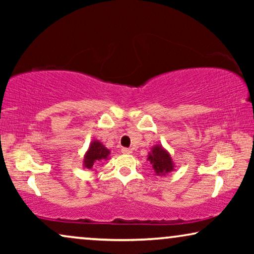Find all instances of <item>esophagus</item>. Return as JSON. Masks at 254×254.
Segmentation results:
<instances>
[{"label": "esophagus", "instance_id": "1", "mask_svg": "<svg viewBox=\"0 0 254 254\" xmlns=\"http://www.w3.org/2000/svg\"><path fill=\"white\" fill-rule=\"evenodd\" d=\"M121 152L125 155H130L133 151H131V149H129V148H123L121 149Z\"/></svg>", "mask_w": 254, "mask_h": 254}]
</instances>
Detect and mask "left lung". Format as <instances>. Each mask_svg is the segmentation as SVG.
<instances>
[{"mask_svg":"<svg viewBox=\"0 0 254 254\" xmlns=\"http://www.w3.org/2000/svg\"><path fill=\"white\" fill-rule=\"evenodd\" d=\"M147 161H149L152 166L156 176H165L175 170V162L166 150L161 144H155L148 154Z\"/></svg>","mask_w":254,"mask_h":254,"instance_id":"1","label":"left lung"}]
</instances>
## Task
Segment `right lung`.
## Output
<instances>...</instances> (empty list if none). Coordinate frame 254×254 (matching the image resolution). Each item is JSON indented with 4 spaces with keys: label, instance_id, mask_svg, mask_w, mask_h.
<instances>
[{
    "label": "right lung",
    "instance_id": "right-lung-1",
    "mask_svg": "<svg viewBox=\"0 0 254 254\" xmlns=\"http://www.w3.org/2000/svg\"><path fill=\"white\" fill-rule=\"evenodd\" d=\"M110 149H107L102 142L98 140H93L90 143L88 150H86L84 155V159H83V166L86 169L91 170L93 169V165L96 163L107 161L110 157Z\"/></svg>",
    "mask_w": 254,
    "mask_h": 254
}]
</instances>
